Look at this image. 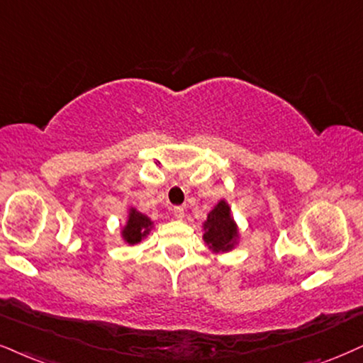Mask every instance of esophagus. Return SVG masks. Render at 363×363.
Instances as JSON below:
<instances>
[{
	"label": "esophagus",
	"mask_w": 363,
	"mask_h": 363,
	"mask_svg": "<svg viewBox=\"0 0 363 363\" xmlns=\"http://www.w3.org/2000/svg\"><path fill=\"white\" fill-rule=\"evenodd\" d=\"M173 216H174V218H178V220H182L183 217H185V208L183 207H173Z\"/></svg>",
	"instance_id": "esophagus-1"
}]
</instances>
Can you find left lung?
<instances>
[{
    "instance_id": "8db88e82",
    "label": "left lung",
    "mask_w": 363,
    "mask_h": 363,
    "mask_svg": "<svg viewBox=\"0 0 363 363\" xmlns=\"http://www.w3.org/2000/svg\"><path fill=\"white\" fill-rule=\"evenodd\" d=\"M203 240L216 252L218 250H229L237 237V227L229 213V205L225 202H218L217 207L208 213L205 222Z\"/></svg>"
}]
</instances>
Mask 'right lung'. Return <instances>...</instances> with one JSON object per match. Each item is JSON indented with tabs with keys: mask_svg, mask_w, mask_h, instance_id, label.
Here are the masks:
<instances>
[{
	"mask_svg": "<svg viewBox=\"0 0 363 363\" xmlns=\"http://www.w3.org/2000/svg\"><path fill=\"white\" fill-rule=\"evenodd\" d=\"M150 227H151L150 218L143 216L140 212H136V210H131V213H129V220L123 230L124 240H126L128 244H138L143 237L150 232Z\"/></svg>",
	"mask_w": 363,
	"mask_h": 363,
	"instance_id": "obj_1",
	"label": "right lung"
}]
</instances>
